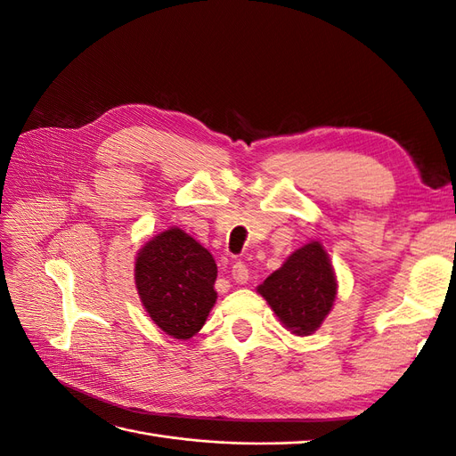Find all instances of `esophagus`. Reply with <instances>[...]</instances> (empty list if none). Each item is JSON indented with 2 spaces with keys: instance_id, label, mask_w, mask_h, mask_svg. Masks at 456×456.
<instances>
[{
  "instance_id": "1",
  "label": "esophagus",
  "mask_w": 456,
  "mask_h": 456,
  "mask_svg": "<svg viewBox=\"0 0 456 456\" xmlns=\"http://www.w3.org/2000/svg\"><path fill=\"white\" fill-rule=\"evenodd\" d=\"M232 280L240 285L249 281V270H247L243 262H236V265L232 266Z\"/></svg>"
}]
</instances>
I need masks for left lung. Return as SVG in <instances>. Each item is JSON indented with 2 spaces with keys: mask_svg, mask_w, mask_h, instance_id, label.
<instances>
[{
  "mask_svg": "<svg viewBox=\"0 0 456 456\" xmlns=\"http://www.w3.org/2000/svg\"><path fill=\"white\" fill-rule=\"evenodd\" d=\"M256 291L291 333L312 335L322 327L337 298V278L323 245H302Z\"/></svg>",
  "mask_w": 456,
  "mask_h": 456,
  "instance_id": "8db88e82",
  "label": "left lung"
}]
</instances>
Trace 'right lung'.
Here are the masks:
<instances>
[{"label": "right lung", "mask_w": 456, "mask_h": 456, "mask_svg": "<svg viewBox=\"0 0 456 456\" xmlns=\"http://www.w3.org/2000/svg\"><path fill=\"white\" fill-rule=\"evenodd\" d=\"M213 255L181 228H169L136 253L141 302L165 335L188 340L200 333L216 302Z\"/></svg>", "instance_id": "add662e5"}]
</instances>
